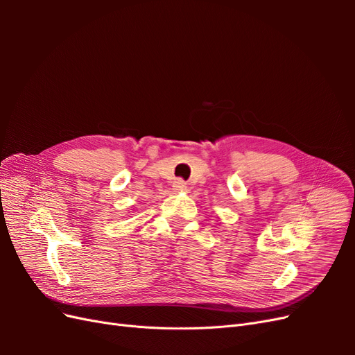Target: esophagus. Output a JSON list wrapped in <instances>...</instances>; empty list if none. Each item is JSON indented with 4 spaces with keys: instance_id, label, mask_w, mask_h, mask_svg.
Returning a JSON list of instances; mask_svg holds the SVG:
<instances>
[{
    "instance_id": "obj_1",
    "label": "esophagus",
    "mask_w": 355,
    "mask_h": 355,
    "mask_svg": "<svg viewBox=\"0 0 355 355\" xmlns=\"http://www.w3.org/2000/svg\"><path fill=\"white\" fill-rule=\"evenodd\" d=\"M173 189H175V191H185V189H187V185H185V182H184V180H180V179L175 180V185H173Z\"/></svg>"
}]
</instances>
